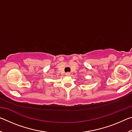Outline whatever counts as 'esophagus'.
<instances>
[{"mask_svg": "<svg viewBox=\"0 0 132 132\" xmlns=\"http://www.w3.org/2000/svg\"><path fill=\"white\" fill-rule=\"evenodd\" d=\"M66 76H70V73H69V72H68V73H66Z\"/></svg>", "mask_w": 132, "mask_h": 132, "instance_id": "esophagus-1", "label": "esophagus"}]
</instances>
